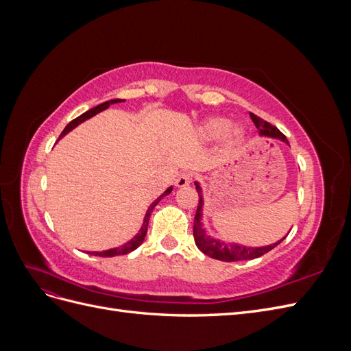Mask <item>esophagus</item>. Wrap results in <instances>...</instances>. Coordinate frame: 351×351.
Masks as SVG:
<instances>
[{
    "label": "esophagus",
    "instance_id": "esophagus-1",
    "mask_svg": "<svg viewBox=\"0 0 351 351\" xmlns=\"http://www.w3.org/2000/svg\"><path fill=\"white\" fill-rule=\"evenodd\" d=\"M192 182H193V176L192 174H190V173H182L176 180V186L177 187H186Z\"/></svg>",
    "mask_w": 351,
    "mask_h": 351
}]
</instances>
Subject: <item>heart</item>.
<instances>
[{"instance_id": "b5f03b06", "label": "heart", "mask_w": 351, "mask_h": 351, "mask_svg": "<svg viewBox=\"0 0 351 351\" xmlns=\"http://www.w3.org/2000/svg\"><path fill=\"white\" fill-rule=\"evenodd\" d=\"M230 123L226 120V119H210L208 120L204 125H202V136L205 137V139L208 141H214V139H218L219 136L224 134L228 129ZM241 137V132L240 130H236L234 133H232V141H239Z\"/></svg>"}]
</instances>
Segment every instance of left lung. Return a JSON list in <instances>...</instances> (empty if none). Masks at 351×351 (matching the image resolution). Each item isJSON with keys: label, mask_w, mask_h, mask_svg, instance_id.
I'll return each mask as SVG.
<instances>
[{"label": "left lung", "mask_w": 351, "mask_h": 351, "mask_svg": "<svg viewBox=\"0 0 351 351\" xmlns=\"http://www.w3.org/2000/svg\"><path fill=\"white\" fill-rule=\"evenodd\" d=\"M250 119L254 123V125H256V129L259 130V133L262 136H271V137H275V139H281V141L287 142V137L275 125L269 124L268 121H265L263 119H261V117H258L256 114H252V112H250ZM195 186H196V190L199 193V205H197L196 215H195L193 237H195V243L199 247V250L202 253H205L206 256H209L212 259H217V261H224V262L256 259V258H261L262 254L272 250L275 246H278V244L287 237L285 236L280 241L271 244V246H265V247H244V246H239V244H228V243L208 237L205 230L202 228V224H200L202 204H204V199H202V195H200L202 190L197 183H195Z\"/></svg>", "instance_id": "1"}]
</instances>
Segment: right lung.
Masks as SVG:
<instances>
[{"label": "right lung", "mask_w": 351, "mask_h": 351, "mask_svg": "<svg viewBox=\"0 0 351 351\" xmlns=\"http://www.w3.org/2000/svg\"><path fill=\"white\" fill-rule=\"evenodd\" d=\"M123 99H111V101H107V102H104V104H99V105H97V107H93L92 110H89V111H86L84 114H82V115H79L77 119H74L73 121H70L67 125H66V129L62 130V133L60 134V137H62L64 134H67L70 130H73L74 127H76L77 124H80V123H83L84 120H88V119H90V117H93L95 114H98V112H101V111H104V110H107L111 104H117V102H121ZM171 190H173V187H169V189H167L165 192L159 196L154 204L149 206V209L146 210V215H145V219H143V226H142V228H141V231L137 232V234L130 240V241H127L125 244H123V246H120V247H115V249H110V250H104V252H92L90 254H95V256H102V258H112V256H120V254H127V253H130V252H133L134 249H137L141 246V244L143 243V240H145V236H146V231H147V224H149V217H151V214H152V210H154V208L158 205V202L161 200L164 196H167V195H169L171 193ZM89 253V252H88Z\"/></svg>", "instance_id": "1"}]
</instances>
